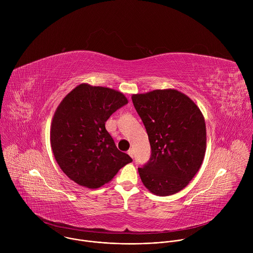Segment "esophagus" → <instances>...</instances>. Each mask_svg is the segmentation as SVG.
Instances as JSON below:
<instances>
[{
	"mask_svg": "<svg viewBox=\"0 0 253 253\" xmlns=\"http://www.w3.org/2000/svg\"><path fill=\"white\" fill-rule=\"evenodd\" d=\"M128 154H129V156H130V157H132V158H133V157H134L133 149H129V150H128Z\"/></svg>",
	"mask_w": 253,
	"mask_h": 253,
	"instance_id": "1",
	"label": "esophagus"
}]
</instances>
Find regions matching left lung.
<instances>
[{"label": "left lung", "mask_w": 253, "mask_h": 253, "mask_svg": "<svg viewBox=\"0 0 253 253\" xmlns=\"http://www.w3.org/2000/svg\"><path fill=\"white\" fill-rule=\"evenodd\" d=\"M132 102L146 128L151 157L138 168L142 182L158 196L185 188L198 172L206 150V126L198 106L175 89L133 94Z\"/></svg>", "instance_id": "1"}]
</instances>
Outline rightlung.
<instances>
[{
  "mask_svg": "<svg viewBox=\"0 0 253 253\" xmlns=\"http://www.w3.org/2000/svg\"><path fill=\"white\" fill-rule=\"evenodd\" d=\"M127 103L119 91L84 83L57 107L50 131L52 151L62 171L80 186L99 188L132 162L105 128L108 118Z\"/></svg>",
  "mask_w": 253,
  "mask_h": 253,
  "instance_id": "obj_1",
  "label": "right lung"
}]
</instances>
